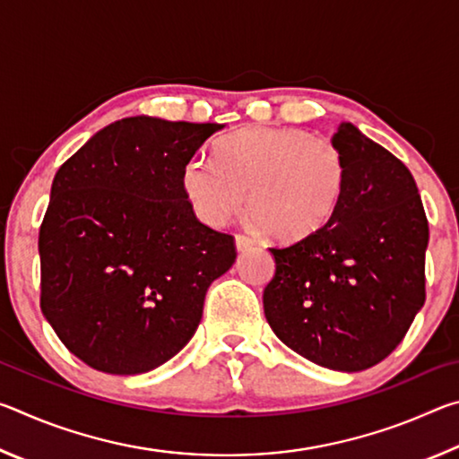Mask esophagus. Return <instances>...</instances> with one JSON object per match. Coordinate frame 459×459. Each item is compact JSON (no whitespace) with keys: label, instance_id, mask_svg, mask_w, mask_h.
<instances>
[{"label":"esophagus","instance_id":"34e87169","mask_svg":"<svg viewBox=\"0 0 459 459\" xmlns=\"http://www.w3.org/2000/svg\"><path fill=\"white\" fill-rule=\"evenodd\" d=\"M235 243H237V248H238L240 253L251 251V248L255 247V240L251 237H247V235H237L235 237Z\"/></svg>","mask_w":459,"mask_h":459}]
</instances>
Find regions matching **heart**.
<instances>
[{"label": "heart", "instance_id": "heart-1", "mask_svg": "<svg viewBox=\"0 0 459 459\" xmlns=\"http://www.w3.org/2000/svg\"><path fill=\"white\" fill-rule=\"evenodd\" d=\"M219 166L194 158L182 169L192 212L221 227L247 211L267 237L299 240L320 230L344 196L348 166L330 137L299 127H248L221 139Z\"/></svg>", "mask_w": 459, "mask_h": 459}]
</instances>
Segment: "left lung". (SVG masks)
I'll return each instance as SVG.
<instances>
[{"label": "left lung", "instance_id": "1", "mask_svg": "<svg viewBox=\"0 0 459 459\" xmlns=\"http://www.w3.org/2000/svg\"><path fill=\"white\" fill-rule=\"evenodd\" d=\"M348 178L320 230L271 247L263 291L271 330L320 367L356 372L385 360L425 304L429 222L413 176L352 123L333 134Z\"/></svg>", "mask_w": 459, "mask_h": 459}]
</instances>
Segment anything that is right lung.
<instances>
[{
    "label": "right lung",
    "mask_w": 459,
    "mask_h": 459,
    "mask_svg": "<svg viewBox=\"0 0 459 459\" xmlns=\"http://www.w3.org/2000/svg\"><path fill=\"white\" fill-rule=\"evenodd\" d=\"M219 123L127 117L54 176L38 237L40 307L91 368L139 375L196 332L206 290L237 259L235 237L196 219L182 169Z\"/></svg>",
    "instance_id": "obj_1"
}]
</instances>
